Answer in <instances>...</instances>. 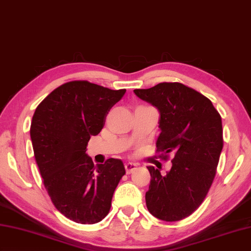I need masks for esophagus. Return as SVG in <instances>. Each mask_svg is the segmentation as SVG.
<instances>
[{
    "mask_svg": "<svg viewBox=\"0 0 251 251\" xmlns=\"http://www.w3.org/2000/svg\"><path fill=\"white\" fill-rule=\"evenodd\" d=\"M137 168V164L136 163H132V162H128V163L125 164V170H126V173L127 174H130L132 171Z\"/></svg>",
    "mask_w": 251,
    "mask_h": 251,
    "instance_id": "obj_1",
    "label": "esophagus"
}]
</instances>
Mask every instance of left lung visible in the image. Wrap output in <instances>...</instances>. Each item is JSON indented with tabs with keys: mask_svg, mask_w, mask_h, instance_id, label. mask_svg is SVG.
Wrapping results in <instances>:
<instances>
[{
	"mask_svg": "<svg viewBox=\"0 0 251 251\" xmlns=\"http://www.w3.org/2000/svg\"><path fill=\"white\" fill-rule=\"evenodd\" d=\"M134 92L160 112L156 152L163 160L173 155L164 176L148 166L147 208L155 218L176 222L199 208L213 183L223 149L222 120L207 97L180 82H161Z\"/></svg>",
	"mask_w": 251,
	"mask_h": 251,
	"instance_id": "8db88e82",
	"label": "left lung"
}]
</instances>
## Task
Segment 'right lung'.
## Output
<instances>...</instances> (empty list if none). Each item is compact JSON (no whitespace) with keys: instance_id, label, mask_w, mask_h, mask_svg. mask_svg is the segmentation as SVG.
Here are the masks:
<instances>
[{"instance_id":"right-lung-1","label":"right lung","mask_w":251,"mask_h":251,"mask_svg":"<svg viewBox=\"0 0 251 251\" xmlns=\"http://www.w3.org/2000/svg\"><path fill=\"white\" fill-rule=\"evenodd\" d=\"M125 92L74 80L54 89L34 111L30 137L44 187L55 208L76 223L104 219L125 174L120 159L95 165L86 153L90 137L101 131Z\"/></svg>"}]
</instances>
